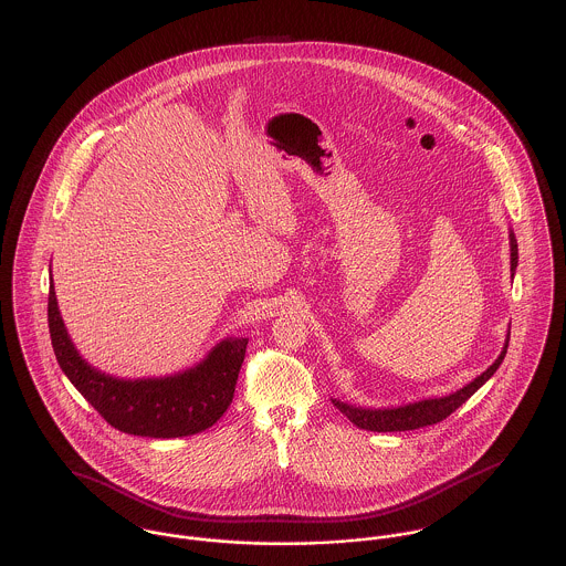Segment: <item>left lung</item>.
Here are the masks:
<instances>
[{
	"label": "left lung",
	"instance_id": "obj_1",
	"mask_svg": "<svg viewBox=\"0 0 566 566\" xmlns=\"http://www.w3.org/2000/svg\"><path fill=\"white\" fill-rule=\"evenodd\" d=\"M509 243H511V277H513L515 271H517V262H520L517 239H515L513 230L509 232ZM509 338H511V332L506 334L502 353L497 355V359L484 373H480L474 381L465 384L463 388H459L452 394L422 398V400H413V402L398 405V407H357V405H350V402H343L338 398H332V402L347 416L357 429H364V431L396 433V431H413V429L437 424V422L446 420L452 411H457L472 394H476L493 377V373L500 368V364L506 355Z\"/></svg>",
	"mask_w": 566,
	"mask_h": 566
}]
</instances>
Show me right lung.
Returning a JSON list of instances; mask_svg holds the SVG:
<instances>
[{
  "label": "right lung",
  "mask_w": 566,
  "mask_h": 566,
  "mask_svg": "<svg viewBox=\"0 0 566 566\" xmlns=\"http://www.w3.org/2000/svg\"><path fill=\"white\" fill-rule=\"evenodd\" d=\"M49 334L69 381L118 431L129 436H196L213 427L230 407L248 338H223L202 361L166 377L123 379L87 364L73 345L49 284Z\"/></svg>",
  "instance_id": "add662e5"
}]
</instances>
